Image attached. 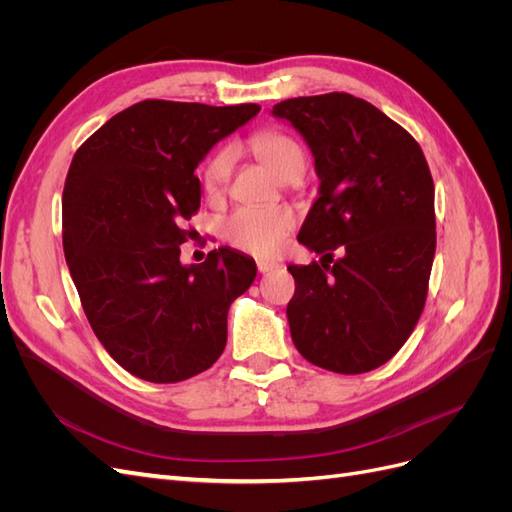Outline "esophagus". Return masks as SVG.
<instances>
[{
	"label": "esophagus",
	"instance_id": "obj_1",
	"mask_svg": "<svg viewBox=\"0 0 512 512\" xmlns=\"http://www.w3.org/2000/svg\"><path fill=\"white\" fill-rule=\"evenodd\" d=\"M256 267H258L260 273H269V271L280 269V262H273V260H256Z\"/></svg>",
	"mask_w": 512,
	"mask_h": 512
}]
</instances>
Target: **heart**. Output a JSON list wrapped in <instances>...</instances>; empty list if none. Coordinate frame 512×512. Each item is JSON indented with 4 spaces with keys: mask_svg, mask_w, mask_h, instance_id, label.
Instances as JSON below:
<instances>
[{
    "mask_svg": "<svg viewBox=\"0 0 512 512\" xmlns=\"http://www.w3.org/2000/svg\"><path fill=\"white\" fill-rule=\"evenodd\" d=\"M252 149L280 179L301 177L305 170V151L292 136L280 130H262L252 136ZM235 149L220 147L203 168V185L209 196H220L226 188ZM294 226V213L288 207H241L224 224V239L243 252L271 256Z\"/></svg>",
    "mask_w": 512,
    "mask_h": 512,
    "instance_id": "heart-1",
    "label": "heart"
}]
</instances>
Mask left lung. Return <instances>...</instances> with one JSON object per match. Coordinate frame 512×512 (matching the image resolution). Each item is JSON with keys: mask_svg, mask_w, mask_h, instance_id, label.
I'll list each match as a JSON object with an SVG mask.
<instances>
[{"mask_svg": "<svg viewBox=\"0 0 512 512\" xmlns=\"http://www.w3.org/2000/svg\"><path fill=\"white\" fill-rule=\"evenodd\" d=\"M312 149L318 198L299 243L324 254L288 265L290 335L309 363L365 374L406 344L425 307L436 254L433 179L414 138L350 94L273 106ZM339 249L342 259L323 260Z\"/></svg>", "mask_w": 512, "mask_h": 512, "instance_id": "8db88e82", "label": "left lung"}]
</instances>
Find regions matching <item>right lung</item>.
I'll return each instance as SVG.
<instances>
[{
    "instance_id": "1",
    "label": "right lung",
    "mask_w": 512,
    "mask_h": 512,
    "mask_svg": "<svg viewBox=\"0 0 512 512\" xmlns=\"http://www.w3.org/2000/svg\"><path fill=\"white\" fill-rule=\"evenodd\" d=\"M258 111L143 100L74 153L61 198L66 262L100 344L136 378L188 380L224 352L228 307L256 262L218 247L181 265L179 247L200 207L196 166Z\"/></svg>"
}]
</instances>
